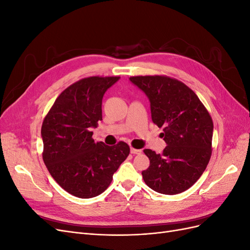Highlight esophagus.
<instances>
[{"mask_svg": "<svg viewBox=\"0 0 250 250\" xmlns=\"http://www.w3.org/2000/svg\"><path fill=\"white\" fill-rule=\"evenodd\" d=\"M130 152L132 154H140L142 153V150L141 149H134V148H130Z\"/></svg>", "mask_w": 250, "mask_h": 250, "instance_id": "1", "label": "esophagus"}]
</instances>
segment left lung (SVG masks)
Wrapping results in <instances>:
<instances>
[{"label":"left lung","mask_w":250,"mask_h":250,"mask_svg":"<svg viewBox=\"0 0 250 250\" xmlns=\"http://www.w3.org/2000/svg\"><path fill=\"white\" fill-rule=\"evenodd\" d=\"M129 80L146 94L151 118L163 127L167 144L161 154L144 150L150 160L142 172L153 191L175 195L191 188L206 170L211 155L213 120L193 90L168 76H134Z\"/></svg>","instance_id":"left-lung-1"}]
</instances>
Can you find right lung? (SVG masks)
<instances>
[{
	"label": "right lung",
	"mask_w": 250,
	"mask_h": 250,
	"mask_svg": "<svg viewBox=\"0 0 250 250\" xmlns=\"http://www.w3.org/2000/svg\"><path fill=\"white\" fill-rule=\"evenodd\" d=\"M119 79L93 76L73 83L43 119V163L56 183L76 197L93 198L103 193L129 155L124 142L107 146L92 138V128L102 120L103 96Z\"/></svg>",
	"instance_id": "obj_1"
}]
</instances>
